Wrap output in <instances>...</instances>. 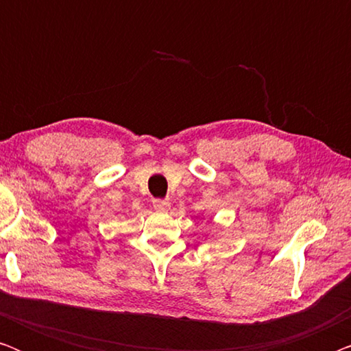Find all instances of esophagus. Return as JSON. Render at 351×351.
<instances>
[{
  "label": "esophagus",
  "instance_id": "34e87169",
  "mask_svg": "<svg viewBox=\"0 0 351 351\" xmlns=\"http://www.w3.org/2000/svg\"><path fill=\"white\" fill-rule=\"evenodd\" d=\"M153 208H155L156 210H166L167 208H169V203H167L166 199H155L153 201Z\"/></svg>",
  "mask_w": 351,
  "mask_h": 351
}]
</instances>
